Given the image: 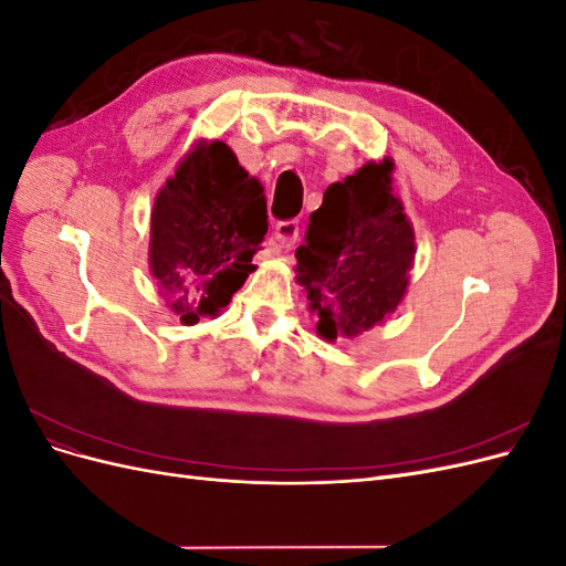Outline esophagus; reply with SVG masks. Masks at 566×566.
Segmentation results:
<instances>
[{
  "label": "esophagus",
  "instance_id": "1",
  "mask_svg": "<svg viewBox=\"0 0 566 566\" xmlns=\"http://www.w3.org/2000/svg\"><path fill=\"white\" fill-rule=\"evenodd\" d=\"M297 235H300V224H297L295 219H285V221H279L276 229H273V238H276L279 245H283V248L295 245Z\"/></svg>",
  "mask_w": 566,
  "mask_h": 566
}]
</instances>
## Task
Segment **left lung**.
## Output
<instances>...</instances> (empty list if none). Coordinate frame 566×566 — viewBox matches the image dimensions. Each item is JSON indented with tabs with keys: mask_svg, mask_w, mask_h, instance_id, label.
Masks as SVG:
<instances>
[{
	"mask_svg": "<svg viewBox=\"0 0 566 566\" xmlns=\"http://www.w3.org/2000/svg\"><path fill=\"white\" fill-rule=\"evenodd\" d=\"M391 160L368 163L331 184L297 248L300 283L325 339L354 337L397 312L416 238L391 193Z\"/></svg>",
	"mask_w": 566,
	"mask_h": 566,
	"instance_id": "1",
	"label": "left lung"
}]
</instances>
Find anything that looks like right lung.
<instances>
[{"instance_id": "obj_1", "label": "right lung", "mask_w": 566, "mask_h": 566, "mask_svg": "<svg viewBox=\"0 0 566 566\" xmlns=\"http://www.w3.org/2000/svg\"><path fill=\"white\" fill-rule=\"evenodd\" d=\"M269 231L264 188L221 144H198L150 214V271L184 323L214 316L254 271Z\"/></svg>"}]
</instances>
